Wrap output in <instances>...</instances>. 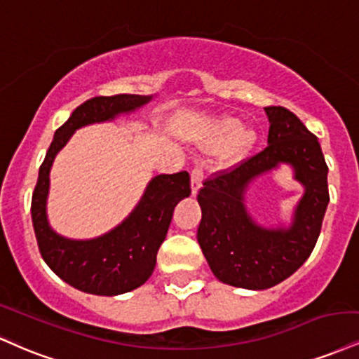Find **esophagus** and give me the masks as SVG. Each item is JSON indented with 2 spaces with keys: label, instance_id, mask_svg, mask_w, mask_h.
I'll use <instances>...</instances> for the list:
<instances>
[{
  "label": "esophagus",
  "instance_id": "esophagus-1",
  "mask_svg": "<svg viewBox=\"0 0 359 359\" xmlns=\"http://www.w3.org/2000/svg\"><path fill=\"white\" fill-rule=\"evenodd\" d=\"M202 179H204V168L201 165L194 167L192 168V174H191V187H192V194L196 196L198 192V189L202 187Z\"/></svg>",
  "mask_w": 359,
  "mask_h": 359
}]
</instances>
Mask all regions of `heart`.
<instances>
[{"mask_svg": "<svg viewBox=\"0 0 359 359\" xmlns=\"http://www.w3.org/2000/svg\"><path fill=\"white\" fill-rule=\"evenodd\" d=\"M257 133L254 128H243L239 120L224 116L210 125L207 133V149L217 150L224 147V161L234 163L244 157L256 145Z\"/></svg>", "mask_w": 359, "mask_h": 359, "instance_id": "obj_1", "label": "heart"}]
</instances>
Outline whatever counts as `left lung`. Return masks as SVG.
<instances>
[{
    "mask_svg": "<svg viewBox=\"0 0 359 359\" xmlns=\"http://www.w3.org/2000/svg\"><path fill=\"white\" fill-rule=\"evenodd\" d=\"M267 147L229 170L204 180L197 201L202 219L197 241L210 271L224 284L267 289L294 274L311 256L321 232L330 192L327 165L318 137L284 107H266ZM279 163L295 168L305 196L287 229H267L252 221L243 204L247 185Z\"/></svg>",
    "mask_w": 359,
    "mask_h": 359,
    "instance_id": "1",
    "label": "left lung"
}]
</instances>
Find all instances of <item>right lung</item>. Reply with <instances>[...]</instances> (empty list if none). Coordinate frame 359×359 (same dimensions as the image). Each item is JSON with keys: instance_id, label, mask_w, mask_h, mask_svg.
Instances as JSON below:
<instances>
[{"instance_id": "1", "label": "right lung", "mask_w": 359, "mask_h": 359, "mask_svg": "<svg viewBox=\"0 0 359 359\" xmlns=\"http://www.w3.org/2000/svg\"><path fill=\"white\" fill-rule=\"evenodd\" d=\"M150 100L152 97L122 93L83 102L55 132L40 167L32 197L38 249L43 261L58 278L90 294H123L140 287L152 276L158 248L165 241L175 205L191 196V175L184 170L154 177L140 202L120 226L97 239L72 241L56 234L46 219L51 163L76 128L114 120L120 114H130Z\"/></svg>"}]
</instances>
